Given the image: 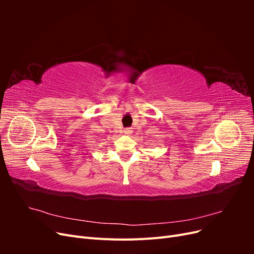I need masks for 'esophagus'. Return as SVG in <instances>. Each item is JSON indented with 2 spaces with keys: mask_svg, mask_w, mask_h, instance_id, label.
Segmentation results:
<instances>
[{
  "mask_svg": "<svg viewBox=\"0 0 254 254\" xmlns=\"http://www.w3.org/2000/svg\"><path fill=\"white\" fill-rule=\"evenodd\" d=\"M124 133L127 135H130L132 133V128H125L124 129Z\"/></svg>",
  "mask_w": 254,
  "mask_h": 254,
  "instance_id": "1",
  "label": "esophagus"
}]
</instances>
